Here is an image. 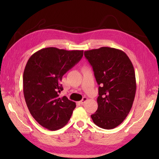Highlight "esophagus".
I'll return each instance as SVG.
<instances>
[{
    "mask_svg": "<svg viewBox=\"0 0 159 159\" xmlns=\"http://www.w3.org/2000/svg\"><path fill=\"white\" fill-rule=\"evenodd\" d=\"M87 100V98H86V97H83V99L80 101V104H83L84 103H85V102H86Z\"/></svg>",
    "mask_w": 159,
    "mask_h": 159,
    "instance_id": "1",
    "label": "esophagus"
}]
</instances>
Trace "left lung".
Returning <instances> with one entry per match:
<instances>
[{
    "label": "left lung",
    "mask_w": 159,
    "mask_h": 159,
    "mask_svg": "<svg viewBox=\"0 0 159 159\" xmlns=\"http://www.w3.org/2000/svg\"><path fill=\"white\" fill-rule=\"evenodd\" d=\"M84 55L99 85L98 107L91 117L98 126L113 129L122 123L133 106L136 93L133 65L122 50L109 47L87 50Z\"/></svg>",
    "instance_id": "8db88e82"
}]
</instances>
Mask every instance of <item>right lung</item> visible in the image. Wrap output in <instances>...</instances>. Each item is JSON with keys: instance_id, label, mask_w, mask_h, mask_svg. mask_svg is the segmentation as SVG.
Masks as SVG:
<instances>
[{"instance_id": "1", "label": "right lung", "mask_w": 159, "mask_h": 159, "mask_svg": "<svg viewBox=\"0 0 159 159\" xmlns=\"http://www.w3.org/2000/svg\"><path fill=\"white\" fill-rule=\"evenodd\" d=\"M83 50H66L54 47L35 52L28 60L23 74V92L33 118L47 129L57 130L67 124L76 103L66 96L63 76L81 59Z\"/></svg>"}]
</instances>
